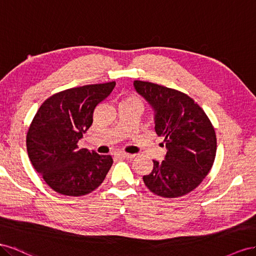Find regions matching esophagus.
<instances>
[{
  "label": "esophagus",
  "mask_w": 256,
  "mask_h": 256,
  "mask_svg": "<svg viewBox=\"0 0 256 256\" xmlns=\"http://www.w3.org/2000/svg\"><path fill=\"white\" fill-rule=\"evenodd\" d=\"M114 156H118V158H133L135 156V154H130V153L123 152V151L114 152Z\"/></svg>",
  "instance_id": "34e87169"
}]
</instances>
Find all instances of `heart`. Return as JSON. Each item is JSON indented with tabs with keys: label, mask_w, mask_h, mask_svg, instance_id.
Listing matches in <instances>:
<instances>
[{
	"label": "heart",
	"mask_w": 256,
	"mask_h": 256,
	"mask_svg": "<svg viewBox=\"0 0 256 256\" xmlns=\"http://www.w3.org/2000/svg\"><path fill=\"white\" fill-rule=\"evenodd\" d=\"M128 100H135V102H140V100H138L137 98H135V96H132V98H128Z\"/></svg>",
	"instance_id": "1"
}]
</instances>
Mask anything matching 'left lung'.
Listing matches in <instances>:
<instances>
[{"mask_svg":"<svg viewBox=\"0 0 256 256\" xmlns=\"http://www.w3.org/2000/svg\"><path fill=\"white\" fill-rule=\"evenodd\" d=\"M134 88L154 112L156 132L167 149L162 162L142 177L152 193L166 198L184 196L198 186L214 165V128L205 112L180 91L135 80Z\"/></svg>","mask_w":256,"mask_h":256,"instance_id":"left-lung-1","label":"left lung"}]
</instances>
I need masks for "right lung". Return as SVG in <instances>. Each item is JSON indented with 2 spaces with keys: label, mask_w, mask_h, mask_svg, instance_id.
<instances>
[{
  "label": "right lung",
  "mask_w": 256,
  "mask_h": 256,
  "mask_svg": "<svg viewBox=\"0 0 256 256\" xmlns=\"http://www.w3.org/2000/svg\"><path fill=\"white\" fill-rule=\"evenodd\" d=\"M114 86L112 82L72 88L47 98L36 112L26 134L28 156L56 193L89 194L110 170V156L79 149L77 144L92 126L94 109Z\"/></svg>",
  "instance_id": "obj_1"
}]
</instances>
